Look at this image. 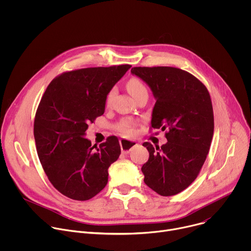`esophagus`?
<instances>
[{
  "label": "esophagus",
  "mask_w": 251,
  "mask_h": 251,
  "mask_svg": "<svg viewBox=\"0 0 251 251\" xmlns=\"http://www.w3.org/2000/svg\"><path fill=\"white\" fill-rule=\"evenodd\" d=\"M120 146H121V150L123 153L127 154L129 153L136 145L137 143L133 140H126V139H121L120 141Z\"/></svg>",
  "instance_id": "34e87169"
}]
</instances>
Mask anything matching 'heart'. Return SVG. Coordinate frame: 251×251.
<instances>
[{
  "instance_id": "1",
  "label": "heart",
  "mask_w": 251,
  "mask_h": 251,
  "mask_svg": "<svg viewBox=\"0 0 251 251\" xmlns=\"http://www.w3.org/2000/svg\"><path fill=\"white\" fill-rule=\"evenodd\" d=\"M127 89H128L129 93L134 98L138 97L142 93L147 92V88L145 87V85L143 84V82L138 78H131L127 83ZM115 93H116L115 87L110 89V91L108 92V94H107V97H106L107 104L111 103ZM118 129L121 133H123L126 136H132L135 132L134 131V123L132 121H128V120H123L122 122H120L118 125Z\"/></svg>"
}]
</instances>
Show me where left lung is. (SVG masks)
<instances>
[{"label":"left lung","instance_id":"8db88e82","mask_svg":"<svg viewBox=\"0 0 251 251\" xmlns=\"http://www.w3.org/2000/svg\"><path fill=\"white\" fill-rule=\"evenodd\" d=\"M131 74L152 90L156 103L151 125L166 133L161 147L143 146L149 160L142 166L145 184L169 197L187 189L198 176L213 135V110L206 87L187 71L170 66L133 67Z\"/></svg>","mask_w":251,"mask_h":251}]
</instances>
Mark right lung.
I'll list each match as a JSON object with an SVG mask.
<instances>
[{
  "label": "right lung",
  "mask_w": 251,
  "mask_h": 251,
  "mask_svg": "<svg viewBox=\"0 0 251 251\" xmlns=\"http://www.w3.org/2000/svg\"><path fill=\"white\" fill-rule=\"evenodd\" d=\"M130 67L64 73L50 83L40 102L33 124L38 155L50 182L69 199L87 201L108 182V168L121 153L119 141L111 136L97 148L85 131L104 113L107 94Z\"/></svg>",
  "instance_id": "1"
}]
</instances>
